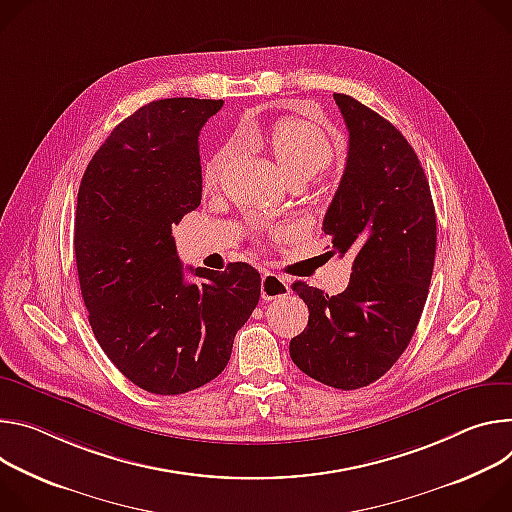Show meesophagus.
<instances>
[{"mask_svg":"<svg viewBox=\"0 0 512 512\" xmlns=\"http://www.w3.org/2000/svg\"><path fill=\"white\" fill-rule=\"evenodd\" d=\"M291 293L289 282L285 278H280L274 272H264L262 274V285H260V295L264 301H272V299H280L287 297Z\"/></svg>","mask_w":512,"mask_h":512,"instance_id":"1","label":"esophagus"}]
</instances>
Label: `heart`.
Returning a JSON list of instances; mask_svg holds the SVG:
<instances>
[{"mask_svg":"<svg viewBox=\"0 0 512 512\" xmlns=\"http://www.w3.org/2000/svg\"><path fill=\"white\" fill-rule=\"evenodd\" d=\"M240 140L248 144L268 146L276 166L280 168V173L287 179H293V177L311 179L333 158V148L329 140L317 128L301 120H282L272 128L270 134L260 132L256 126H244L240 130ZM232 150H234L232 144L225 146L207 162L205 175H203V183L207 189L217 185L223 162L232 154Z\"/></svg>","mask_w":512,"mask_h":512,"instance_id":"obj_1","label":"heart"}]
</instances>
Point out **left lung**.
Listing matches in <instances>:
<instances>
[{
    "instance_id": "8db88e82",
    "label": "left lung",
    "mask_w": 512,
    "mask_h": 512,
    "mask_svg": "<svg viewBox=\"0 0 512 512\" xmlns=\"http://www.w3.org/2000/svg\"><path fill=\"white\" fill-rule=\"evenodd\" d=\"M333 99L350 146L323 232L331 236V254H352L354 264L348 289L333 297L295 282L309 323L289 352L307 376L356 390L386 374L411 342L431 285L437 219L407 138L358 99Z\"/></svg>"
}]
</instances>
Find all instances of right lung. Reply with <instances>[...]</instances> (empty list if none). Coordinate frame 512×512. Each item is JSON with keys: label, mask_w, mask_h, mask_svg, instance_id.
<instances>
[{"label": "right lung", "mask_w": 512, "mask_h": 512, "mask_svg": "<svg viewBox=\"0 0 512 512\" xmlns=\"http://www.w3.org/2000/svg\"><path fill=\"white\" fill-rule=\"evenodd\" d=\"M221 99L150 101L113 128L77 197L75 258L89 323L107 358L154 394L195 390L230 362L260 299L246 262L189 268L173 225L201 203L199 132Z\"/></svg>", "instance_id": "1"}]
</instances>
